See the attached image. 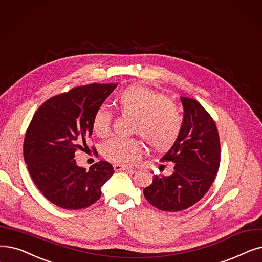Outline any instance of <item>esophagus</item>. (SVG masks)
Returning <instances> with one entry per match:
<instances>
[{
    "label": "esophagus",
    "instance_id": "34e87169",
    "mask_svg": "<svg viewBox=\"0 0 262 262\" xmlns=\"http://www.w3.org/2000/svg\"><path fill=\"white\" fill-rule=\"evenodd\" d=\"M113 168H115V170L116 171H133V168H130V167H127V166H123V165H121V164H115L113 165Z\"/></svg>",
    "mask_w": 262,
    "mask_h": 262
}]
</instances>
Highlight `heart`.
Wrapping results in <instances>:
<instances>
[{
  "label": "heart",
  "mask_w": 262,
  "mask_h": 262,
  "mask_svg": "<svg viewBox=\"0 0 262 262\" xmlns=\"http://www.w3.org/2000/svg\"><path fill=\"white\" fill-rule=\"evenodd\" d=\"M118 111L123 116L134 118L132 130L157 152H165L178 140L183 125L179 107L162 93L145 86L133 85L122 90L115 100ZM111 113L105 108L95 111L92 129L100 138L110 133ZM143 152L141 141L134 138H113L103 147V155L108 161L132 165Z\"/></svg>",
  "instance_id": "b5f03b06"
}]
</instances>
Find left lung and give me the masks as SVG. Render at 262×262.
<instances>
[{"label": "left lung", "instance_id": "8db88e82", "mask_svg": "<svg viewBox=\"0 0 262 262\" xmlns=\"http://www.w3.org/2000/svg\"><path fill=\"white\" fill-rule=\"evenodd\" d=\"M184 108L182 130L162 162L172 166L170 176H154L143 195L153 207L178 212L194 206L213 184L221 163L217 127L196 99L181 97ZM165 167L164 165L162 166Z\"/></svg>", "mask_w": 262, "mask_h": 262}]
</instances>
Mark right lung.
<instances>
[{"mask_svg": "<svg viewBox=\"0 0 262 262\" xmlns=\"http://www.w3.org/2000/svg\"><path fill=\"white\" fill-rule=\"evenodd\" d=\"M116 83H91L55 95L37 109L26 133L24 156L34 183L55 206L79 210L92 206L101 186L115 172L100 161L86 169L76 164L92 135V119L117 88Z\"/></svg>", "mask_w": 262, "mask_h": 262, "instance_id": "right-lung-1", "label": "right lung"}]
</instances>
